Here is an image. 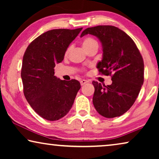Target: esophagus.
Masks as SVG:
<instances>
[{
  "label": "esophagus",
  "instance_id": "obj_1",
  "mask_svg": "<svg viewBox=\"0 0 159 159\" xmlns=\"http://www.w3.org/2000/svg\"><path fill=\"white\" fill-rule=\"evenodd\" d=\"M88 80H82L81 81H80V84H81V85H84V84L88 83Z\"/></svg>",
  "mask_w": 159,
  "mask_h": 159
}]
</instances>
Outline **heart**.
Returning a JSON list of instances; mask_svg holds the SVG:
<instances>
[{"instance_id":"heart-1","label":"heart","mask_w":159,"mask_h":159,"mask_svg":"<svg viewBox=\"0 0 159 159\" xmlns=\"http://www.w3.org/2000/svg\"><path fill=\"white\" fill-rule=\"evenodd\" d=\"M82 45H83L84 48L88 51V50H90L93 47H98V42L96 39L93 38V37H87L82 40ZM69 50H70V48H69L66 51V54L69 52Z\"/></svg>"}]
</instances>
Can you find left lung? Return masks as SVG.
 Returning <instances> with one entry per match:
<instances>
[{"label":"left lung","mask_w":159,"mask_h":159,"mask_svg":"<svg viewBox=\"0 0 159 159\" xmlns=\"http://www.w3.org/2000/svg\"><path fill=\"white\" fill-rule=\"evenodd\" d=\"M88 34L101 42L103 58L97 68L100 74L111 76L112 80V84L107 86L93 81V105L106 118L121 116L134 104L144 82L142 56L133 40L114 26L88 27L80 37Z\"/></svg>","instance_id":"obj_1"}]
</instances>
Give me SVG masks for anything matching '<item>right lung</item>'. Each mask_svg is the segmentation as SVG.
Returning <instances> with one entry per match:
<instances>
[{"mask_svg":"<svg viewBox=\"0 0 159 159\" xmlns=\"http://www.w3.org/2000/svg\"><path fill=\"white\" fill-rule=\"evenodd\" d=\"M82 30H49L34 39L24 54V94L34 111L47 120H58L66 115L81 88L77 80L66 81L54 76V67L64 60L67 48Z\"/></svg>","mask_w":159,"mask_h":159,"instance_id":"1","label":"right lung"}]
</instances>
